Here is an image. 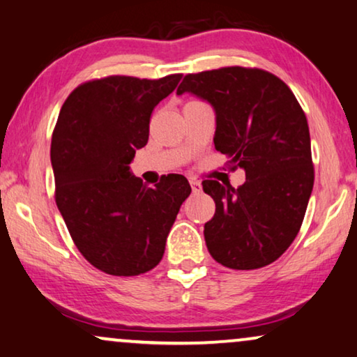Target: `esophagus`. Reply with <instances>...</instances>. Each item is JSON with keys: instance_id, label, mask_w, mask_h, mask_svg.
Instances as JSON below:
<instances>
[{"instance_id": "1", "label": "esophagus", "mask_w": 357, "mask_h": 357, "mask_svg": "<svg viewBox=\"0 0 357 357\" xmlns=\"http://www.w3.org/2000/svg\"><path fill=\"white\" fill-rule=\"evenodd\" d=\"M189 184H191L192 191H199V189H201V184H199V181H196V179H191Z\"/></svg>"}]
</instances>
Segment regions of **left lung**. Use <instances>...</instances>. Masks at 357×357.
<instances>
[{
  "mask_svg": "<svg viewBox=\"0 0 357 357\" xmlns=\"http://www.w3.org/2000/svg\"><path fill=\"white\" fill-rule=\"evenodd\" d=\"M191 93L215 112V150L245 169L240 188L202 183L215 201L204 225L212 258L230 269H258L286 251L301 230L313 189L307 117L282 79L258 68L227 66L186 75Z\"/></svg>",
  "mask_w": 357,
  "mask_h": 357,
  "instance_id": "left-lung-1",
  "label": "left lung"
}]
</instances>
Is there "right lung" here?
<instances>
[{"mask_svg":"<svg viewBox=\"0 0 357 357\" xmlns=\"http://www.w3.org/2000/svg\"><path fill=\"white\" fill-rule=\"evenodd\" d=\"M181 76L93 79L76 88L60 109L50 146L56 207L79 253L106 274L153 269L191 194L181 174L146 188L129 166L149 142L155 106L174 91Z\"/></svg>","mask_w":357,"mask_h":357,"instance_id":"add662e5","label":"right lung"}]
</instances>
